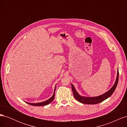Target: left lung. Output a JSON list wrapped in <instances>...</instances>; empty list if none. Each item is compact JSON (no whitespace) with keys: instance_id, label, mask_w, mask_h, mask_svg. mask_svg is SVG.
<instances>
[{"instance_id":"8db88e82","label":"left lung","mask_w":127,"mask_h":127,"mask_svg":"<svg viewBox=\"0 0 127 127\" xmlns=\"http://www.w3.org/2000/svg\"><path fill=\"white\" fill-rule=\"evenodd\" d=\"M118 79H119V69L118 68L117 70V75L116 80L115 81V83L113 86L111 87L110 89L106 92L104 94L97 96H94V97H87V96H84L80 95L77 91H76L75 87L73 85V84H71V89L74 93V96L75 98L80 103H82L84 104H97L99 103H101L102 101H104L105 99L109 98L110 96L112 95L113 92L116 90V87L117 86V84L118 83Z\"/></svg>"}]
</instances>
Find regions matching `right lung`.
<instances>
[{
    "mask_svg": "<svg viewBox=\"0 0 127 127\" xmlns=\"http://www.w3.org/2000/svg\"><path fill=\"white\" fill-rule=\"evenodd\" d=\"M56 85L55 86V90H54V93H53V94L52 95V96L49 99H47V100H46L45 101L43 102H39V103H29L28 102H25L26 103H27L28 104L30 105H33V106H43V105H48L49 104V103H50L51 102H52L53 101V99L55 98V90H56Z\"/></svg>",
    "mask_w": 127,
    "mask_h": 127,
    "instance_id": "1",
    "label": "right lung"
}]
</instances>
